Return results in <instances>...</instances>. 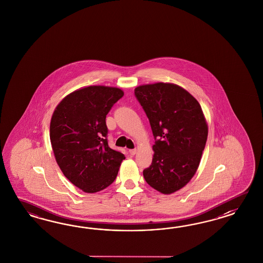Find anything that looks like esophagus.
I'll return each mask as SVG.
<instances>
[{
	"instance_id": "obj_1",
	"label": "esophagus",
	"mask_w": 263,
	"mask_h": 263,
	"mask_svg": "<svg viewBox=\"0 0 263 263\" xmlns=\"http://www.w3.org/2000/svg\"><path fill=\"white\" fill-rule=\"evenodd\" d=\"M129 153H130L131 155H135L136 153H137V149H136V148H134V149H130Z\"/></svg>"
}]
</instances>
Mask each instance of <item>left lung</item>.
Instances as JSON below:
<instances>
[{
	"instance_id": "1",
	"label": "left lung",
	"mask_w": 263,
	"mask_h": 263,
	"mask_svg": "<svg viewBox=\"0 0 263 263\" xmlns=\"http://www.w3.org/2000/svg\"><path fill=\"white\" fill-rule=\"evenodd\" d=\"M135 96L145 111L155 143L152 165L143 170L153 189L170 195L183 188L199 167L208 126L198 100L172 83L142 85Z\"/></svg>"
}]
</instances>
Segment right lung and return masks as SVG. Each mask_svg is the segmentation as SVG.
I'll list each match as a JSON object with an SVG mask.
<instances>
[{
	"label": "right lung",
	"mask_w": 263,
	"mask_h": 263,
	"mask_svg": "<svg viewBox=\"0 0 263 263\" xmlns=\"http://www.w3.org/2000/svg\"><path fill=\"white\" fill-rule=\"evenodd\" d=\"M123 95L115 87H85L65 96L53 112L50 141L57 163L82 191L92 194L107 188L125 159L106 139V116Z\"/></svg>",
	"instance_id": "obj_1"
}]
</instances>
